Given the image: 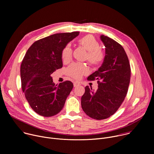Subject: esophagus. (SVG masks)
Returning <instances> with one entry per match:
<instances>
[{"mask_svg":"<svg viewBox=\"0 0 154 154\" xmlns=\"http://www.w3.org/2000/svg\"><path fill=\"white\" fill-rule=\"evenodd\" d=\"M79 85H80V83H79V82H74V87H76V86H79Z\"/></svg>","mask_w":154,"mask_h":154,"instance_id":"1","label":"esophagus"}]
</instances>
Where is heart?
<instances>
[{"mask_svg":"<svg viewBox=\"0 0 154 154\" xmlns=\"http://www.w3.org/2000/svg\"><path fill=\"white\" fill-rule=\"evenodd\" d=\"M80 46L84 48L87 51L86 58L93 66H98L103 61L105 55L100 49V45L99 41L92 35H88L79 39ZM72 55V50L69 45H66L62 50L61 58L63 61H69ZM88 72L87 66L82 63H72L66 69L67 74L75 79H80L83 75Z\"/></svg>","mask_w":154,"mask_h":154,"instance_id":"heart-1","label":"heart"}]
</instances>
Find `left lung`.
I'll use <instances>...</instances> for the list:
<instances>
[{
	"label": "left lung",
	"mask_w": 154,
	"mask_h": 154,
	"mask_svg": "<svg viewBox=\"0 0 154 154\" xmlns=\"http://www.w3.org/2000/svg\"><path fill=\"white\" fill-rule=\"evenodd\" d=\"M100 38L105 47V56L101 66L87 79L97 80L98 88L94 91L86 86L81 98L84 112L97 120L116 113L127 95L131 75L129 61L122 46L103 35Z\"/></svg>",
	"instance_id": "1"
}]
</instances>
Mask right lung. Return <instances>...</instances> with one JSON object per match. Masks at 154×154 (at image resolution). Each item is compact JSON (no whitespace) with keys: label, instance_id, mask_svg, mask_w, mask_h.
Returning a JSON list of instances; mask_svg holds the SVG:
<instances>
[{"label":"right lung","instance_id":"right-lung-1","mask_svg":"<svg viewBox=\"0 0 154 154\" xmlns=\"http://www.w3.org/2000/svg\"><path fill=\"white\" fill-rule=\"evenodd\" d=\"M79 33H56L39 39L29 48L22 61V89L31 108L41 116L58 114L72 89L70 81L55 85L51 74L62 68V50Z\"/></svg>","mask_w":154,"mask_h":154}]
</instances>
